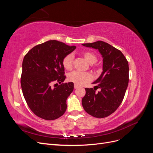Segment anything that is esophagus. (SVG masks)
<instances>
[{
	"label": "esophagus",
	"mask_w": 153,
	"mask_h": 153,
	"mask_svg": "<svg viewBox=\"0 0 153 153\" xmlns=\"http://www.w3.org/2000/svg\"><path fill=\"white\" fill-rule=\"evenodd\" d=\"M78 87H79V86H78V85H76V84L74 85V88H75V89H77Z\"/></svg>",
	"instance_id": "esophagus-1"
}]
</instances>
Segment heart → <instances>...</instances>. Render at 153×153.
<instances>
[{
    "label": "heart",
    "instance_id": "obj_1",
    "mask_svg": "<svg viewBox=\"0 0 153 153\" xmlns=\"http://www.w3.org/2000/svg\"><path fill=\"white\" fill-rule=\"evenodd\" d=\"M83 55L87 62L92 64L97 61V57L95 54L89 52L83 53ZM74 56L72 53H69L66 55L62 59V66L67 70L71 69L73 66ZM92 78L91 74L89 72H82L78 71H73L69 73L68 75V79L69 82H71L76 85H81L85 83L90 82Z\"/></svg>",
    "mask_w": 153,
    "mask_h": 153
}]
</instances>
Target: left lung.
I'll list each match as a JSON object with an SVG mask.
<instances>
[{"label": "left lung", "instance_id": "left-lung-1", "mask_svg": "<svg viewBox=\"0 0 153 153\" xmlns=\"http://www.w3.org/2000/svg\"><path fill=\"white\" fill-rule=\"evenodd\" d=\"M82 45L98 50L103 58V71L92 82L101 91L97 93L94 88H85L83 108L94 117H106L114 113L123 100L129 82L128 62L121 51L104 41Z\"/></svg>", "mask_w": 153, "mask_h": 153}]
</instances>
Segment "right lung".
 <instances>
[{"mask_svg": "<svg viewBox=\"0 0 153 153\" xmlns=\"http://www.w3.org/2000/svg\"><path fill=\"white\" fill-rule=\"evenodd\" d=\"M75 48V46L50 40L36 45L24 57L22 89L29 107L37 116L51 121L66 112V100L74 84L62 83L66 78L62 59ZM55 82L60 85L52 88L51 85Z\"/></svg>", "mask_w": 153, "mask_h": 153, "instance_id": "add662e5", "label": "right lung"}]
</instances>
